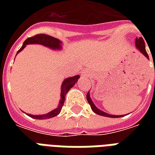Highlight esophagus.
<instances>
[{"label": "esophagus", "instance_id": "obj_1", "mask_svg": "<svg viewBox=\"0 0 155 155\" xmlns=\"http://www.w3.org/2000/svg\"><path fill=\"white\" fill-rule=\"evenodd\" d=\"M83 76H87V75H86V73H84V75H83Z\"/></svg>", "mask_w": 155, "mask_h": 155}]
</instances>
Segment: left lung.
Segmentation results:
<instances>
[{
	"label": "left lung",
	"mask_w": 155,
	"mask_h": 155,
	"mask_svg": "<svg viewBox=\"0 0 155 155\" xmlns=\"http://www.w3.org/2000/svg\"><path fill=\"white\" fill-rule=\"evenodd\" d=\"M135 44H136V47L137 48H138L140 51L142 52L143 54H144L147 58H149V55H148V54H147V51H146V47H145V42L143 38L142 37L138 38H136V41H135ZM87 101L88 102V104H90L91 106V108H92V110L95 113H97L98 115H101V116H103V117H113V118H117V117H124V116H116V115H111V114H108V113H104L103 111L100 110L98 108L95 106V104L92 103V100L90 98V96H89V92H87Z\"/></svg>",
	"instance_id": "1"
}]
</instances>
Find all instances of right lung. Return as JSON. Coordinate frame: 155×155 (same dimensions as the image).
Listing matches in <instances>:
<instances>
[{"instance_id": "right-lung-1", "label": "right lung", "mask_w": 155, "mask_h": 155, "mask_svg": "<svg viewBox=\"0 0 155 155\" xmlns=\"http://www.w3.org/2000/svg\"><path fill=\"white\" fill-rule=\"evenodd\" d=\"M27 44H41L45 46V47H50V48H51V49L54 50H58L61 48V42L58 39V38H55L49 36V35L40 34V35H35V36H33V37L28 38L27 39L23 42L22 47L18 50V53H19L21 51H22ZM79 78H80V75H75V76H72V77L68 78V79H66V80L63 81V84H62V87H61V100L59 104H58V107H57V108L54 109L53 111L47 113V114H44V115L37 116L31 115V114H27V115L29 116V117H30L35 118V119H39V120L40 119H41V120H43V119H49V118L54 117H55V116L58 115V113L61 112V109H62L63 104H64L66 94H67L68 91L75 85V83L77 82V80Z\"/></svg>"}]
</instances>
